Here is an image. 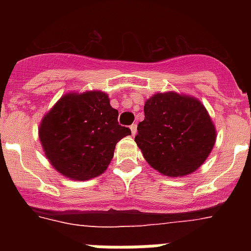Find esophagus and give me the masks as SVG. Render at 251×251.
<instances>
[{
  "instance_id": "obj_1",
  "label": "esophagus",
  "mask_w": 251,
  "mask_h": 251,
  "mask_svg": "<svg viewBox=\"0 0 251 251\" xmlns=\"http://www.w3.org/2000/svg\"><path fill=\"white\" fill-rule=\"evenodd\" d=\"M130 130H132V134L133 136H136V133H137V124H132L130 126Z\"/></svg>"
}]
</instances>
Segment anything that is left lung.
Returning a JSON list of instances; mask_svg holds the SVG:
<instances>
[{
  "label": "left lung",
  "mask_w": 251,
  "mask_h": 251,
  "mask_svg": "<svg viewBox=\"0 0 251 251\" xmlns=\"http://www.w3.org/2000/svg\"><path fill=\"white\" fill-rule=\"evenodd\" d=\"M137 146L148 165L168 177L191 175L216 142V128L205 105L176 92L156 93L145 103Z\"/></svg>",
  "instance_id": "left-lung-1"
}]
</instances>
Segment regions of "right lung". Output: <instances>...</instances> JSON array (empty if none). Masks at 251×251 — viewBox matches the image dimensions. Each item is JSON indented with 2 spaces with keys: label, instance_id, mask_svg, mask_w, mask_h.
<instances>
[{
  "label": "right lung",
  "instance_id": "right-lung-1",
  "mask_svg": "<svg viewBox=\"0 0 251 251\" xmlns=\"http://www.w3.org/2000/svg\"><path fill=\"white\" fill-rule=\"evenodd\" d=\"M126 136H130V129L119 126L118 110L100 90L66 93L39 127L48 161L59 174L76 181L104 174L115 145Z\"/></svg>",
  "mask_w": 251,
  "mask_h": 251
}]
</instances>
